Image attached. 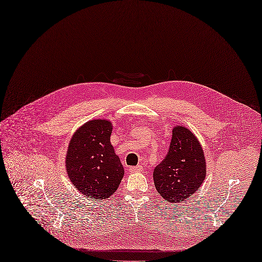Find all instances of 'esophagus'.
Instances as JSON below:
<instances>
[{"instance_id": "esophagus-1", "label": "esophagus", "mask_w": 262, "mask_h": 262, "mask_svg": "<svg viewBox=\"0 0 262 262\" xmlns=\"http://www.w3.org/2000/svg\"><path fill=\"white\" fill-rule=\"evenodd\" d=\"M143 170V167L142 166H135V167H130L129 171L130 172H141V171Z\"/></svg>"}]
</instances>
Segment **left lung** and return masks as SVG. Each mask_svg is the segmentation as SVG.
I'll return each instance as SVG.
<instances>
[{
    "instance_id": "left-lung-1",
    "label": "left lung",
    "mask_w": 262,
    "mask_h": 262,
    "mask_svg": "<svg viewBox=\"0 0 262 262\" xmlns=\"http://www.w3.org/2000/svg\"><path fill=\"white\" fill-rule=\"evenodd\" d=\"M205 176L206 161L200 142L188 129L176 127L167 156L154 169L157 192L166 202H183L200 189Z\"/></svg>"
}]
</instances>
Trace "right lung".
I'll list each match as a JSON object with an SVG mask.
<instances>
[{
  "label": "right lung",
  "instance_id": "obj_1",
  "mask_svg": "<svg viewBox=\"0 0 262 262\" xmlns=\"http://www.w3.org/2000/svg\"><path fill=\"white\" fill-rule=\"evenodd\" d=\"M112 123L96 119L83 124L71 139L66 157L70 181L88 198L102 201L118 188L124 170L111 144Z\"/></svg>",
  "mask_w": 262,
  "mask_h": 262
}]
</instances>
